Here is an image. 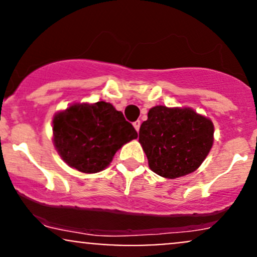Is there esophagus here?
I'll list each match as a JSON object with an SVG mask.
<instances>
[{
	"instance_id": "obj_1",
	"label": "esophagus",
	"mask_w": 257,
	"mask_h": 257,
	"mask_svg": "<svg viewBox=\"0 0 257 257\" xmlns=\"http://www.w3.org/2000/svg\"><path fill=\"white\" fill-rule=\"evenodd\" d=\"M140 124H141L140 120H135V122L133 123V125H134L135 131H137V132H139V129H140Z\"/></svg>"
}]
</instances>
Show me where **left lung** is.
Returning a JSON list of instances; mask_svg holds the SVG:
<instances>
[{"mask_svg":"<svg viewBox=\"0 0 257 257\" xmlns=\"http://www.w3.org/2000/svg\"><path fill=\"white\" fill-rule=\"evenodd\" d=\"M139 143L153 173L176 179L193 173L214 144L211 119L191 107L155 106L139 132Z\"/></svg>","mask_w":257,"mask_h":257,"instance_id":"obj_1","label":"left lung"}]
</instances>
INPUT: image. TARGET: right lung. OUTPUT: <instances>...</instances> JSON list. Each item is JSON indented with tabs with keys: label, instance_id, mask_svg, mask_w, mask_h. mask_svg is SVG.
<instances>
[{
	"label": "right lung",
	"instance_id": "1",
	"mask_svg": "<svg viewBox=\"0 0 257 257\" xmlns=\"http://www.w3.org/2000/svg\"><path fill=\"white\" fill-rule=\"evenodd\" d=\"M138 138L110 102H75L53 117V144L69 167L94 174L110 166L114 153Z\"/></svg>",
	"mask_w": 257,
	"mask_h": 257
}]
</instances>
